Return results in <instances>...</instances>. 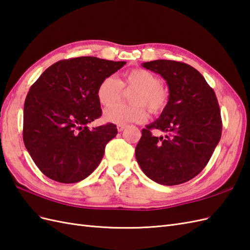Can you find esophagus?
<instances>
[{"label":"esophagus","mask_w":250,"mask_h":250,"mask_svg":"<svg viewBox=\"0 0 250 250\" xmlns=\"http://www.w3.org/2000/svg\"><path fill=\"white\" fill-rule=\"evenodd\" d=\"M125 127H126L125 125H117V130H118V132H123L125 129Z\"/></svg>","instance_id":"1"}]
</instances>
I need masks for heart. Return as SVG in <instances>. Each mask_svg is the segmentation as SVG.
Returning a JSON list of instances; mask_svg holds the SVG:
<instances>
[{
  "label": "heart",
  "mask_w": 250,
  "mask_h": 250,
  "mask_svg": "<svg viewBox=\"0 0 250 250\" xmlns=\"http://www.w3.org/2000/svg\"><path fill=\"white\" fill-rule=\"evenodd\" d=\"M123 87L134 88L130 95L133 105L112 104L120 99ZM96 96L100 104L110 105L104 110V118L106 123L115 125L142 123L146 118L145 106H148L152 113H158L169 100L168 89L161 84L158 77L144 68L131 69L120 80L113 76L105 77L99 83Z\"/></svg>",
  "instance_id": "b5f03b06"
}]
</instances>
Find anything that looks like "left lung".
<instances>
[{"mask_svg": "<svg viewBox=\"0 0 250 250\" xmlns=\"http://www.w3.org/2000/svg\"><path fill=\"white\" fill-rule=\"evenodd\" d=\"M142 65L167 82L169 100L161 116L146 126L135 149L139 167L152 181L174 186L192 180L206 167L222 135L215 93L189 64L155 60ZM166 133L153 137L151 129Z\"/></svg>", "mask_w": 250, "mask_h": 250, "instance_id": "left-lung-1", "label": "left lung"}]
</instances>
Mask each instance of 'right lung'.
Masks as SVG:
<instances>
[{
  "instance_id": "1",
  "label": "right lung",
  "mask_w": 250,
  "mask_h": 250,
  "mask_svg": "<svg viewBox=\"0 0 250 250\" xmlns=\"http://www.w3.org/2000/svg\"><path fill=\"white\" fill-rule=\"evenodd\" d=\"M125 64L96 57L61 60L29 88L24 104V145L50 180L78 183L98 167L117 127L106 124L88 129L87 124L102 113L96 91L102 79Z\"/></svg>"
}]
</instances>
